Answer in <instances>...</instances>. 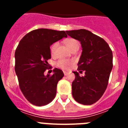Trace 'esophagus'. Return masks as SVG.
I'll return each instance as SVG.
<instances>
[{"label":"esophagus","mask_w":128,"mask_h":128,"mask_svg":"<svg viewBox=\"0 0 128 128\" xmlns=\"http://www.w3.org/2000/svg\"><path fill=\"white\" fill-rule=\"evenodd\" d=\"M63 73H64V75L65 76H66L68 74V72H66V71H63Z\"/></svg>","instance_id":"1"}]
</instances>
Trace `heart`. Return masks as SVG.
I'll list each match as a JSON object with an SVG mask.
<instances>
[{"instance_id":"1","label":"heart","mask_w":128,"mask_h":128,"mask_svg":"<svg viewBox=\"0 0 128 128\" xmlns=\"http://www.w3.org/2000/svg\"><path fill=\"white\" fill-rule=\"evenodd\" d=\"M66 46H67L70 50L72 49L76 48V47H80V42L77 40L74 39V38H68L66 40L65 42ZM58 46V43L54 42L50 46V52L52 56H54L56 52V48ZM74 61L73 60H66V59H61L58 60L56 63V65L58 67L61 68L62 69L64 70H68L70 68L71 66L74 65Z\"/></svg>"}]
</instances>
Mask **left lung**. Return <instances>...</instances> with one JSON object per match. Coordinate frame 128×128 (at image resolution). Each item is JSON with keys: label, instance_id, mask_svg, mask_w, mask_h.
<instances>
[{"label": "left lung", "instance_id": "1", "mask_svg": "<svg viewBox=\"0 0 128 128\" xmlns=\"http://www.w3.org/2000/svg\"><path fill=\"white\" fill-rule=\"evenodd\" d=\"M67 34L81 42L82 53L78 70L84 72L80 76L73 72L75 80L72 83V96L76 101L84 105L96 102L104 93L113 67V53L102 38L86 29L66 30Z\"/></svg>", "mask_w": 128, "mask_h": 128}]
</instances>
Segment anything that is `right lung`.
I'll return each instance as SVG.
<instances>
[{"label": "right lung", "instance_id": "1", "mask_svg": "<svg viewBox=\"0 0 128 128\" xmlns=\"http://www.w3.org/2000/svg\"><path fill=\"white\" fill-rule=\"evenodd\" d=\"M67 35L64 30L35 29L26 34L15 50L16 74L19 86L27 100L35 106H45L55 98L58 81L64 76L57 68L54 74L44 75L48 68L50 46Z\"/></svg>", "mask_w": 128, "mask_h": 128}]
</instances>
